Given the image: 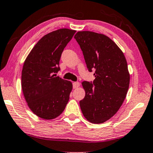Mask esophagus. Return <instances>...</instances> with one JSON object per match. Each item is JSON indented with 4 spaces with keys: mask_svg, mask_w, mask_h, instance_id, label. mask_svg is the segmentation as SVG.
Listing matches in <instances>:
<instances>
[{
    "mask_svg": "<svg viewBox=\"0 0 153 153\" xmlns=\"http://www.w3.org/2000/svg\"><path fill=\"white\" fill-rule=\"evenodd\" d=\"M79 86H80V84L79 82H77V81L76 82L73 83V88H77Z\"/></svg>",
    "mask_w": 153,
    "mask_h": 153,
    "instance_id": "34e87169",
    "label": "esophagus"
}]
</instances>
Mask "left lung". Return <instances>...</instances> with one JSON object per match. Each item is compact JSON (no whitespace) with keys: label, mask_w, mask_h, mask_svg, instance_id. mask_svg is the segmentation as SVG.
<instances>
[{"label":"left lung","mask_w":153,"mask_h":153,"mask_svg":"<svg viewBox=\"0 0 153 153\" xmlns=\"http://www.w3.org/2000/svg\"><path fill=\"white\" fill-rule=\"evenodd\" d=\"M74 39L96 77L93 82H82L86 94L79 102L81 112L88 122L102 124L116 114L126 98L130 81L126 59L117 45L102 33L78 31Z\"/></svg>","instance_id":"left-lung-1"}]
</instances>
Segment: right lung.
<instances>
[{
    "mask_svg": "<svg viewBox=\"0 0 153 153\" xmlns=\"http://www.w3.org/2000/svg\"><path fill=\"white\" fill-rule=\"evenodd\" d=\"M76 32L60 29L38 41L24 63L22 89L29 108L36 115L53 120L65 109L72 90L71 81L56 76L63 50Z\"/></svg>",
    "mask_w": 153,
    "mask_h": 153,
    "instance_id": "add662e5",
    "label": "right lung"
}]
</instances>
